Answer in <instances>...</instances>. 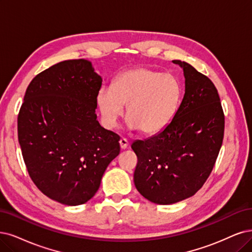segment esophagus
Here are the masks:
<instances>
[{
  "label": "esophagus",
  "mask_w": 252,
  "mask_h": 252,
  "mask_svg": "<svg viewBox=\"0 0 252 252\" xmlns=\"http://www.w3.org/2000/svg\"><path fill=\"white\" fill-rule=\"evenodd\" d=\"M119 145L121 150H126V148L128 146V141L125 138H121L119 140Z\"/></svg>",
  "instance_id": "obj_1"
}]
</instances>
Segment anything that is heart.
<instances>
[{"mask_svg":"<svg viewBox=\"0 0 252 252\" xmlns=\"http://www.w3.org/2000/svg\"><path fill=\"white\" fill-rule=\"evenodd\" d=\"M182 86L178 78L150 67L139 66L121 72L114 86L104 85L96 101L102 124L116 127L126 107V126L145 135L162 132L170 125L181 104Z\"/></svg>","mask_w":252,"mask_h":252,"instance_id":"1","label":"heart"}]
</instances>
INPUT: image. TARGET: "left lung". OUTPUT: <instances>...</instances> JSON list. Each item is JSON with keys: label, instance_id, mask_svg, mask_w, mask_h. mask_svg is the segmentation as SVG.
<instances>
[{"label": "left lung", "instance_id": "left-lung-1", "mask_svg": "<svg viewBox=\"0 0 252 252\" xmlns=\"http://www.w3.org/2000/svg\"><path fill=\"white\" fill-rule=\"evenodd\" d=\"M172 62L185 77V94L178 112L162 132L132 143L138 158L136 188L158 204L182 201L202 187L224 134V114L213 82L187 62Z\"/></svg>", "mask_w": 252, "mask_h": 252}]
</instances>
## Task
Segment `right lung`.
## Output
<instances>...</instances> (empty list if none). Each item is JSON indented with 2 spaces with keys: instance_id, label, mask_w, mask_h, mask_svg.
<instances>
[{
  "instance_id": "add662e5",
  "label": "right lung",
  "mask_w": 252,
  "mask_h": 252,
  "mask_svg": "<svg viewBox=\"0 0 252 252\" xmlns=\"http://www.w3.org/2000/svg\"><path fill=\"white\" fill-rule=\"evenodd\" d=\"M101 84L90 61L59 62L31 81L18 114L28 172L44 195L66 206L94 196L120 152L119 136L96 119Z\"/></svg>"
}]
</instances>
